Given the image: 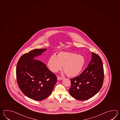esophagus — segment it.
Returning a JSON list of instances; mask_svg holds the SVG:
<instances>
[{"mask_svg":"<svg viewBox=\"0 0 120 120\" xmlns=\"http://www.w3.org/2000/svg\"><path fill=\"white\" fill-rule=\"evenodd\" d=\"M63 79V78L60 77H59V76H57V80H61Z\"/></svg>","mask_w":120,"mask_h":120,"instance_id":"1","label":"esophagus"}]
</instances>
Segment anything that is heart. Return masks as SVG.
<instances>
[{"label":"heart","instance_id":"heart-1","mask_svg":"<svg viewBox=\"0 0 120 120\" xmlns=\"http://www.w3.org/2000/svg\"><path fill=\"white\" fill-rule=\"evenodd\" d=\"M84 57L77 54L62 52L56 56L52 55L47 61V66L51 71L57 72L62 69L70 77H74L79 75L85 65Z\"/></svg>","mask_w":120,"mask_h":120}]
</instances>
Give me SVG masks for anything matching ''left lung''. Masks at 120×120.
Returning <instances> with one entry per match:
<instances>
[{"mask_svg":"<svg viewBox=\"0 0 120 120\" xmlns=\"http://www.w3.org/2000/svg\"><path fill=\"white\" fill-rule=\"evenodd\" d=\"M92 59L80 75L71 79L70 94L75 99L83 101L95 96L102 86L104 69L100 57L92 52Z\"/></svg>","mask_w":120,"mask_h":120,"instance_id":"8db88e82","label":"left lung"}]
</instances>
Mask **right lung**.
<instances>
[{
    "label": "right lung",
    "mask_w": 120,
    "mask_h": 120,
    "mask_svg": "<svg viewBox=\"0 0 120 120\" xmlns=\"http://www.w3.org/2000/svg\"><path fill=\"white\" fill-rule=\"evenodd\" d=\"M46 49H35L21 57L16 67L19 87L24 95L36 101L44 99L50 95L57 82L56 75L42 61L34 59Z\"/></svg>",
    "instance_id": "obj_1"
}]
</instances>
